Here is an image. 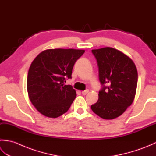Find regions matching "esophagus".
Masks as SVG:
<instances>
[{
	"instance_id": "1",
	"label": "esophagus",
	"mask_w": 156,
	"mask_h": 156,
	"mask_svg": "<svg viewBox=\"0 0 156 156\" xmlns=\"http://www.w3.org/2000/svg\"><path fill=\"white\" fill-rule=\"evenodd\" d=\"M88 92H89L88 90H84V91H82V94L83 95H86V94H87Z\"/></svg>"
}]
</instances>
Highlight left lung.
Segmentation results:
<instances>
[{"mask_svg": "<svg viewBox=\"0 0 156 156\" xmlns=\"http://www.w3.org/2000/svg\"><path fill=\"white\" fill-rule=\"evenodd\" d=\"M92 52L97 58L103 88L91 109L100 117L111 120L121 115L133 103L137 85V68L129 56L115 48L92 49Z\"/></svg>", "mask_w": 156, "mask_h": 156, "instance_id": "obj_1", "label": "left lung"}]
</instances>
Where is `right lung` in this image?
I'll return each mask as SVG.
<instances>
[{
	"instance_id": "obj_1",
	"label": "right lung",
	"mask_w": 156,
	"mask_h": 156,
	"mask_svg": "<svg viewBox=\"0 0 156 156\" xmlns=\"http://www.w3.org/2000/svg\"><path fill=\"white\" fill-rule=\"evenodd\" d=\"M84 49H49L41 52L29 69L27 88L29 98L43 115L57 118L68 111L76 97L65 79L72 78V68Z\"/></svg>"
}]
</instances>
